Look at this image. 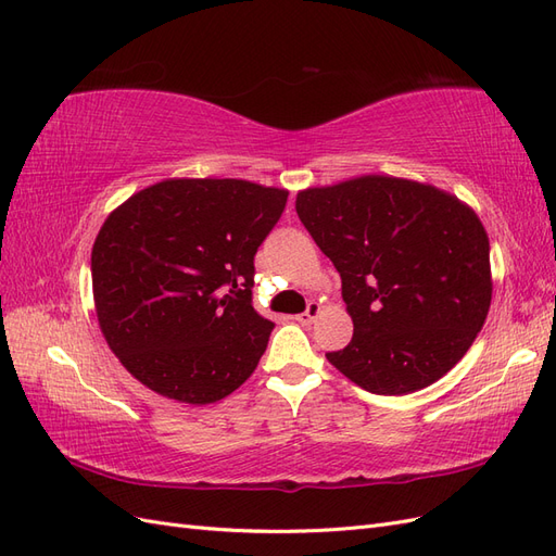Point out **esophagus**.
Instances as JSON below:
<instances>
[{
    "mask_svg": "<svg viewBox=\"0 0 556 556\" xmlns=\"http://www.w3.org/2000/svg\"><path fill=\"white\" fill-rule=\"evenodd\" d=\"M319 313H323V306H319L317 301H311L308 308H306L304 313H301V315H296V323H301V325H313Z\"/></svg>",
    "mask_w": 556,
    "mask_h": 556,
    "instance_id": "obj_1",
    "label": "esophagus"
}]
</instances>
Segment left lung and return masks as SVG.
<instances>
[{
	"mask_svg": "<svg viewBox=\"0 0 556 556\" xmlns=\"http://www.w3.org/2000/svg\"><path fill=\"white\" fill-rule=\"evenodd\" d=\"M294 206L341 274L355 327L327 359L382 396L441 380L492 304L490 239L476 211L435 185L378 174L306 188Z\"/></svg>",
	"mask_w": 556,
	"mask_h": 556,
	"instance_id": "8db88e82",
	"label": "left lung"
}]
</instances>
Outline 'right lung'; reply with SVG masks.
<instances>
[{"instance_id": "add662e5", "label": "right lung", "mask_w": 556, "mask_h": 556, "mask_svg": "<svg viewBox=\"0 0 556 556\" xmlns=\"http://www.w3.org/2000/svg\"><path fill=\"white\" fill-rule=\"evenodd\" d=\"M288 190L166 178L113 208L92 245L97 323L148 390L206 406L252 376L274 323L252 308L255 252Z\"/></svg>"}]
</instances>
